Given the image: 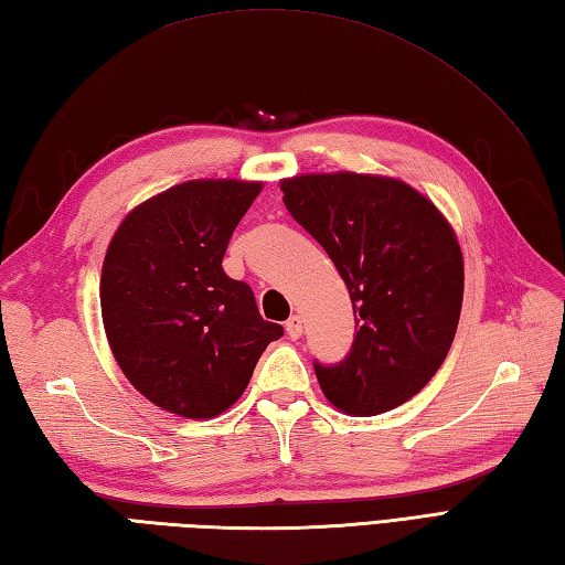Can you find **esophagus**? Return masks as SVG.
<instances>
[{
    "instance_id": "esophagus-1",
    "label": "esophagus",
    "mask_w": 565,
    "mask_h": 565,
    "mask_svg": "<svg viewBox=\"0 0 565 565\" xmlns=\"http://www.w3.org/2000/svg\"><path fill=\"white\" fill-rule=\"evenodd\" d=\"M286 334H289L291 340H298L303 334V320L301 316H291L289 320H286Z\"/></svg>"
}]
</instances>
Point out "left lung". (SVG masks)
<instances>
[{
  "label": "left lung",
  "mask_w": 565,
  "mask_h": 565,
  "mask_svg": "<svg viewBox=\"0 0 565 565\" xmlns=\"http://www.w3.org/2000/svg\"><path fill=\"white\" fill-rule=\"evenodd\" d=\"M284 206L328 252L352 298L356 334L340 364L316 362L326 398L347 415L393 411L444 364L459 326L463 257L435 203L401 179L301 174Z\"/></svg>",
  "instance_id": "8db88e82"
}]
</instances>
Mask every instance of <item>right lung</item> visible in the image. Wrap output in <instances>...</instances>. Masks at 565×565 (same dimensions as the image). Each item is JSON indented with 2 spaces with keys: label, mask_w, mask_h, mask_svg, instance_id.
Returning <instances> with one entry per match:
<instances>
[{
  "label": "right lung",
  "mask_w": 565,
  "mask_h": 565,
  "mask_svg": "<svg viewBox=\"0 0 565 565\" xmlns=\"http://www.w3.org/2000/svg\"><path fill=\"white\" fill-rule=\"evenodd\" d=\"M259 182L194 179L140 203L102 269V318L126 379L162 411L215 417L247 388L284 328L264 320L223 255Z\"/></svg>",
  "instance_id": "1"
}]
</instances>
